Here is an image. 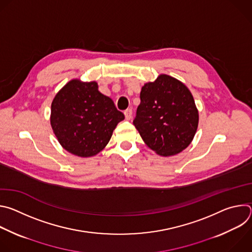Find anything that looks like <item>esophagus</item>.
<instances>
[{
  "label": "esophagus",
  "instance_id": "34e87169",
  "mask_svg": "<svg viewBox=\"0 0 252 252\" xmlns=\"http://www.w3.org/2000/svg\"><path fill=\"white\" fill-rule=\"evenodd\" d=\"M125 117H126V120L129 121V120L132 118V111H131L130 109L126 110V111L125 112Z\"/></svg>",
  "mask_w": 252,
  "mask_h": 252
}]
</instances>
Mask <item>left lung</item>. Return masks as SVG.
Instances as JSON below:
<instances>
[{
  "instance_id": "left-lung-1",
  "label": "left lung",
  "mask_w": 252,
  "mask_h": 252,
  "mask_svg": "<svg viewBox=\"0 0 252 252\" xmlns=\"http://www.w3.org/2000/svg\"><path fill=\"white\" fill-rule=\"evenodd\" d=\"M133 125L158 155L171 157L183 152L198 126V111L190 91L175 78L159 75L141 88Z\"/></svg>"
}]
</instances>
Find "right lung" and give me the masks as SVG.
I'll return each instance as SVG.
<instances>
[{"label": "right lung", "mask_w": 252, "mask_h": 252, "mask_svg": "<svg viewBox=\"0 0 252 252\" xmlns=\"http://www.w3.org/2000/svg\"><path fill=\"white\" fill-rule=\"evenodd\" d=\"M125 120L96 82L74 79L56 94L51 107V126L61 146L81 158L97 155L109 143L113 131Z\"/></svg>", "instance_id": "add662e5"}]
</instances>
